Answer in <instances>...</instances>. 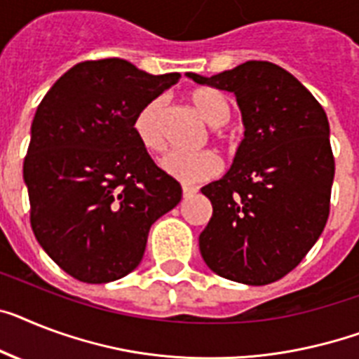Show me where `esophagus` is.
Segmentation results:
<instances>
[{"label": "esophagus", "mask_w": 359, "mask_h": 359, "mask_svg": "<svg viewBox=\"0 0 359 359\" xmlns=\"http://www.w3.org/2000/svg\"><path fill=\"white\" fill-rule=\"evenodd\" d=\"M182 192H183V198H191V196H194V194H196L198 189H196V187H191V185H183Z\"/></svg>", "instance_id": "obj_1"}]
</instances>
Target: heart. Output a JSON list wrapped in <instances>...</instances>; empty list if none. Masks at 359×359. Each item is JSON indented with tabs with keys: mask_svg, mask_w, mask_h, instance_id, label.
I'll return each instance as SVG.
<instances>
[{
	"mask_svg": "<svg viewBox=\"0 0 359 359\" xmlns=\"http://www.w3.org/2000/svg\"><path fill=\"white\" fill-rule=\"evenodd\" d=\"M189 102L201 119L211 126H222L231 117V104L227 97L212 88H196L189 91ZM163 111H165V100L158 97L139 109V114L133 119V133L139 144L150 154H159L167 148L163 135ZM220 158L212 150H201L194 154L174 152L168 154L161 161L163 172L185 185L212 180L220 172Z\"/></svg>",
	"mask_w": 359,
	"mask_h": 359,
	"instance_id": "b5f03b06",
	"label": "heart"
}]
</instances>
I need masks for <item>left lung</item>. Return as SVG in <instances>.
Returning a JSON list of instances; mask_svg holds the SVG:
<instances>
[{"instance_id":"1","label":"left lung","mask_w":359,"mask_h":359,"mask_svg":"<svg viewBox=\"0 0 359 359\" xmlns=\"http://www.w3.org/2000/svg\"><path fill=\"white\" fill-rule=\"evenodd\" d=\"M187 76L235 95L244 124L226 176L201 187L212 203L200 235L201 257L235 283L279 280L312 250L328 220L334 156L327 114L292 73L271 62Z\"/></svg>"}]
</instances>
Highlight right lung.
I'll list each match as a JSON object with an SVG mask.
<instances>
[{"label": "right lung", "mask_w": 359, "mask_h": 359, "mask_svg": "<svg viewBox=\"0 0 359 359\" xmlns=\"http://www.w3.org/2000/svg\"><path fill=\"white\" fill-rule=\"evenodd\" d=\"M121 58L80 62L38 106L23 182L38 244L71 277L117 280L137 268L148 231L182 200L133 133L139 109L180 80Z\"/></svg>", "instance_id": "obj_1"}]
</instances>
